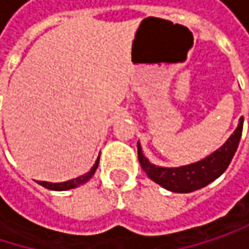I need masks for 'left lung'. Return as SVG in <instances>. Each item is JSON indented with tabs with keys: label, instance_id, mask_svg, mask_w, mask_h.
<instances>
[{
	"label": "left lung",
	"instance_id": "8db88e82",
	"mask_svg": "<svg viewBox=\"0 0 249 249\" xmlns=\"http://www.w3.org/2000/svg\"><path fill=\"white\" fill-rule=\"evenodd\" d=\"M244 118L239 120V124L233 134L225 141L222 147L202 159L200 161L180 166V167H161L150 163V160L142 154L140 142L138 145V160L145 174L160 184L161 187L174 192V193H190L193 190H199L213 180H216L228 169L242 135Z\"/></svg>",
	"mask_w": 249,
	"mask_h": 249
}]
</instances>
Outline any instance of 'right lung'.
Here are the masks:
<instances>
[{
	"instance_id": "obj_1",
	"label": "right lung",
	"mask_w": 249,
	"mask_h": 249,
	"mask_svg": "<svg viewBox=\"0 0 249 249\" xmlns=\"http://www.w3.org/2000/svg\"><path fill=\"white\" fill-rule=\"evenodd\" d=\"M98 164H99V157L98 160L95 161V164L92 166V169L88 172V173L82 174L76 178H72V180H68V181H62V183H50V181H37L40 186L49 189V190H69V189H75V187H79L80 184H85L86 181L90 180V177L95 174L96 169H98Z\"/></svg>"
}]
</instances>
